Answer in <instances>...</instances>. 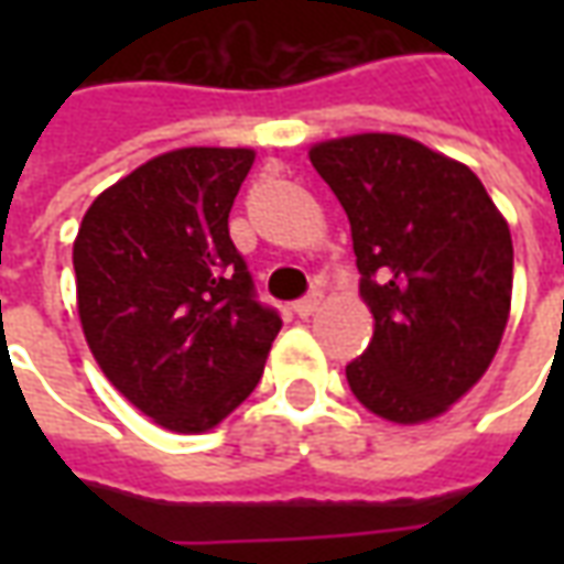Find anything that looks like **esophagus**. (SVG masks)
Wrapping results in <instances>:
<instances>
[{"label":"esophagus","mask_w":564,"mask_h":564,"mask_svg":"<svg viewBox=\"0 0 564 564\" xmlns=\"http://www.w3.org/2000/svg\"><path fill=\"white\" fill-rule=\"evenodd\" d=\"M319 305H323V299L319 295H307V299H302V302H295L293 311L299 314V317H314L319 311Z\"/></svg>","instance_id":"esophagus-1"}]
</instances>
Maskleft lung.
I'll use <instances>...</instances> for the list:
<instances>
[{"label": "left lung", "mask_w": 564, "mask_h": 564, "mask_svg": "<svg viewBox=\"0 0 564 564\" xmlns=\"http://www.w3.org/2000/svg\"><path fill=\"white\" fill-rule=\"evenodd\" d=\"M311 165L350 220L359 295L375 317L347 383L371 414L416 425L484 378L510 317L505 214L459 160L395 132L317 141Z\"/></svg>", "instance_id": "left-lung-1"}]
</instances>
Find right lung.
Listing matches in <instances>:
<instances>
[{
    "mask_svg": "<svg viewBox=\"0 0 564 564\" xmlns=\"http://www.w3.org/2000/svg\"><path fill=\"white\" fill-rule=\"evenodd\" d=\"M250 148H177L120 177L72 247L93 359L153 423L198 435L253 392L281 317L253 299L229 210Z\"/></svg>",
    "mask_w": 564,
    "mask_h": 564,
    "instance_id": "obj_1",
    "label": "right lung"
}]
</instances>
